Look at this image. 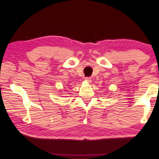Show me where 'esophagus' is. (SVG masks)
Returning <instances> with one entry per match:
<instances>
[{
    "label": "esophagus",
    "instance_id": "esophagus-1",
    "mask_svg": "<svg viewBox=\"0 0 159 159\" xmlns=\"http://www.w3.org/2000/svg\"><path fill=\"white\" fill-rule=\"evenodd\" d=\"M85 81H87V82H91V78H89V77H87V78H85Z\"/></svg>",
    "mask_w": 159,
    "mask_h": 159
}]
</instances>
